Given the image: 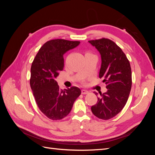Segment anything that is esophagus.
<instances>
[{
	"instance_id": "esophagus-1",
	"label": "esophagus",
	"mask_w": 155,
	"mask_h": 155,
	"mask_svg": "<svg viewBox=\"0 0 155 155\" xmlns=\"http://www.w3.org/2000/svg\"><path fill=\"white\" fill-rule=\"evenodd\" d=\"M88 93H89V92H88V91H87V90H82V91H81V93L83 94H88Z\"/></svg>"
}]
</instances>
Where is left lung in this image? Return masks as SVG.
I'll use <instances>...</instances> for the list:
<instances>
[{
	"instance_id": "obj_1",
	"label": "left lung",
	"mask_w": 155,
	"mask_h": 155,
	"mask_svg": "<svg viewBox=\"0 0 155 155\" xmlns=\"http://www.w3.org/2000/svg\"><path fill=\"white\" fill-rule=\"evenodd\" d=\"M97 49L101 57L99 78H103L107 91L98 97L92 106L94 115L103 120L116 116L126 104L132 86L130 62L121 48L107 38L89 41ZM96 95H98L97 93Z\"/></svg>"
}]
</instances>
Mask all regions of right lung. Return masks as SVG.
<instances>
[{"label":"right lung","mask_w":155,"mask_h":155,"mask_svg":"<svg viewBox=\"0 0 155 155\" xmlns=\"http://www.w3.org/2000/svg\"><path fill=\"white\" fill-rule=\"evenodd\" d=\"M79 45V41L64 39L49 41L40 48L32 63L31 90L39 109L51 120L67 117L81 94L76 87L61 90L56 81L64 67V54Z\"/></svg>","instance_id":"obj_1"}]
</instances>
